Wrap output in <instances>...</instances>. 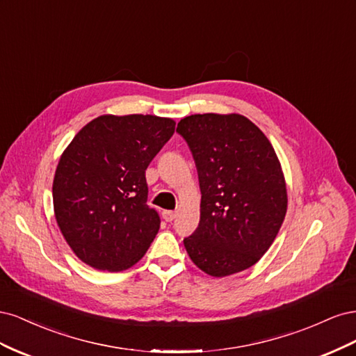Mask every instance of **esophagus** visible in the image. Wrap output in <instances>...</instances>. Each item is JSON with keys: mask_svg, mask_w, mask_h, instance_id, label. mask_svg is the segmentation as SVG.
Here are the masks:
<instances>
[{"mask_svg": "<svg viewBox=\"0 0 356 356\" xmlns=\"http://www.w3.org/2000/svg\"><path fill=\"white\" fill-rule=\"evenodd\" d=\"M175 217H177V211H163V218H165V221L170 222V221L175 220Z\"/></svg>", "mask_w": 356, "mask_h": 356, "instance_id": "34e87169", "label": "esophagus"}]
</instances>
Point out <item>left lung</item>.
Masks as SVG:
<instances>
[{
    "instance_id": "obj_1",
    "label": "left lung",
    "mask_w": 356,
    "mask_h": 356,
    "mask_svg": "<svg viewBox=\"0 0 356 356\" xmlns=\"http://www.w3.org/2000/svg\"><path fill=\"white\" fill-rule=\"evenodd\" d=\"M199 174V227L184 246L202 272L224 277L254 266L284 222L286 184L273 145L245 115L193 114L178 123Z\"/></svg>"
}]
</instances>
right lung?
<instances>
[{
	"instance_id": "1",
	"label": "right lung",
	"mask_w": 356,
	"mask_h": 356,
	"mask_svg": "<svg viewBox=\"0 0 356 356\" xmlns=\"http://www.w3.org/2000/svg\"><path fill=\"white\" fill-rule=\"evenodd\" d=\"M174 132L169 117L104 114L63 149L53 211L84 264L122 272L145 255L160 229L159 212L147 204L145 169Z\"/></svg>"
}]
</instances>
